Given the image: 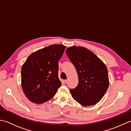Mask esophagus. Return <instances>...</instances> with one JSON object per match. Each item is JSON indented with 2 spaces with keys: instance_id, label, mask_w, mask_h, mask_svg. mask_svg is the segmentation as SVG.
Here are the masks:
<instances>
[{
  "instance_id": "obj_1",
  "label": "esophagus",
  "mask_w": 131,
  "mask_h": 131,
  "mask_svg": "<svg viewBox=\"0 0 131 131\" xmlns=\"http://www.w3.org/2000/svg\"><path fill=\"white\" fill-rule=\"evenodd\" d=\"M65 82L66 84H68V79L65 80Z\"/></svg>"
}]
</instances>
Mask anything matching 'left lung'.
<instances>
[{"instance_id": "obj_1", "label": "left lung", "mask_w": 131, "mask_h": 131, "mask_svg": "<svg viewBox=\"0 0 131 131\" xmlns=\"http://www.w3.org/2000/svg\"><path fill=\"white\" fill-rule=\"evenodd\" d=\"M66 52L76 68L79 79L77 87L70 90L72 97L84 106L96 104L109 85L105 64L85 47L72 46Z\"/></svg>"}]
</instances>
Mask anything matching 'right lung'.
<instances>
[{
  "instance_id": "1",
  "label": "right lung",
  "mask_w": 131,
  "mask_h": 131,
  "mask_svg": "<svg viewBox=\"0 0 131 131\" xmlns=\"http://www.w3.org/2000/svg\"><path fill=\"white\" fill-rule=\"evenodd\" d=\"M66 48L53 44L33 52L21 68V86L30 101L38 104L51 100L61 86L58 78V61Z\"/></svg>"
}]
</instances>
